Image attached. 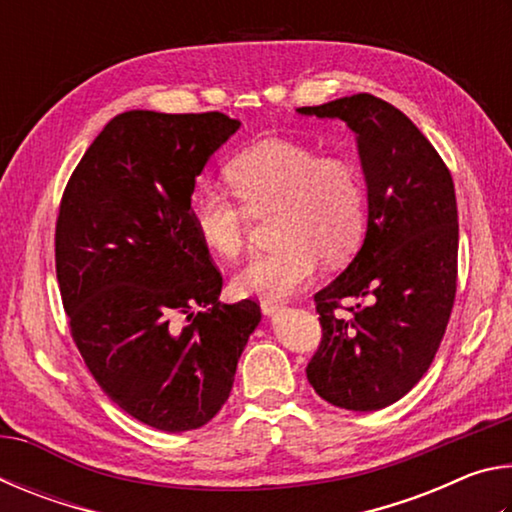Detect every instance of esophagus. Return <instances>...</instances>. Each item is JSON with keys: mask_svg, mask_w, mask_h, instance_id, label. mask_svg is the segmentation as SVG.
Masks as SVG:
<instances>
[{"mask_svg": "<svg viewBox=\"0 0 512 512\" xmlns=\"http://www.w3.org/2000/svg\"><path fill=\"white\" fill-rule=\"evenodd\" d=\"M282 309V302H277V300H262V311L266 316H273V314H277V311Z\"/></svg>", "mask_w": 512, "mask_h": 512, "instance_id": "esophagus-1", "label": "esophagus"}]
</instances>
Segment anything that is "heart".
Returning a JSON list of instances; mask_svg holds the SVG:
<instances>
[{
    "mask_svg": "<svg viewBox=\"0 0 512 512\" xmlns=\"http://www.w3.org/2000/svg\"><path fill=\"white\" fill-rule=\"evenodd\" d=\"M228 183L245 203L219 185H201L189 201V216L205 246L235 259L246 246L250 214L271 212L280 241L248 259L235 277L244 296L284 300L314 280L320 259L341 264L366 232V189L359 169L343 158L291 140H262L225 167Z\"/></svg>",
    "mask_w": 512,
    "mask_h": 512,
    "instance_id": "b5f03b06",
    "label": "heart"
}]
</instances>
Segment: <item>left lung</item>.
Wrapping results in <instances>:
<instances>
[{
	"mask_svg": "<svg viewBox=\"0 0 512 512\" xmlns=\"http://www.w3.org/2000/svg\"><path fill=\"white\" fill-rule=\"evenodd\" d=\"M300 115L341 119L357 135L368 187L363 246L316 311L323 339L307 379L325 402L379 411L429 370L456 298L458 210L452 173L418 126L391 103L352 94ZM341 299L354 308L340 311Z\"/></svg>",
	"mask_w": 512,
	"mask_h": 512,
	"instance_id": "1",
	"label": "left lung"
}]
</instances>
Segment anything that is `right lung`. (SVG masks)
<instances>
[{
    "label": "right lung",
    "mask_w": 512,
    "mask_h": 512,
    "mask_svg": "<svg viewBox=\"0 0 512 512\" xmlns=\"http://www.w3.org/2000/svg\"><path fill=\"white\" fill-rule=\"evenodd\" d=\"M223 112L128 110L65 187L56 275L72 339L112 402L153 429L210 422L262 320L219 302L223 277L189 216L196 176L239 131Z\"/></svg>",
    "instance_id": "add662e5"
}]
</instances>
